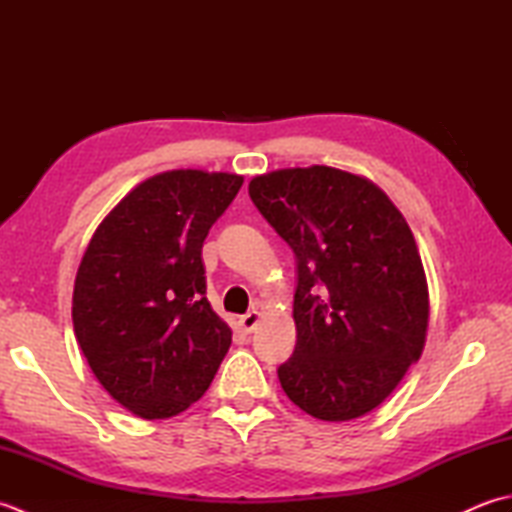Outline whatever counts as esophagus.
I'll list each match as a JSON object with an SVG mask.
<instances>
[{
	"label": "esophagus",
	"instance_id": "esophagus-1",
	"mask_svg": "<svg viewBox=\"0 0 512 512\" xmlns=\"http://www.w3.org/2000/svg\"><path fill=\"white\" fill-rule=\"evenodd\" d=\"M259 319H262V314H259L257 310H250L244 314V317H239V328H242L244 332H253L257 328Z\"/></svg>",
	"mask_w": 512,
	"mask_h": 512
}]
</instances>
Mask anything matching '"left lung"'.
<instances>
[{"instance_id":"left-lung-1","label":"left lung","mask_w":512,"mask_h":512,"mask_svg":"<svg viewBox=\"0 0 512 512\" xmlns=\"http://www.w3.org/2000/svg\"><path fill=\"white\" fill-rule=\"evenodd\" d=\"M248 193L297 257V345L277 369L281 387L319 420L365 416L427 339L429 288L409 224L374 182L325 165L264 173Z\"/></svg>"}]
</instances>
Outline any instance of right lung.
Here are the masks:
<instances>
[{
    "mask_svg": "<svg viewBox=\"0 0 512 512\" xmlns=\"http://www.w3.org/2000/svg\"><path fill=\"white\" fill-rule=\"evenodd\" d=\"M237 173L173 169L140 182L96 228L76 270L72 323L94 376L145 420L204 396L231 347L206 299L202 244Z\"/></svg>",
    "mask_w": 512,
    "mask_h": 512,
    "instance_id": "obj_1",
    "label": "right lung"
}]
</instances>
